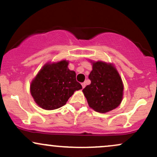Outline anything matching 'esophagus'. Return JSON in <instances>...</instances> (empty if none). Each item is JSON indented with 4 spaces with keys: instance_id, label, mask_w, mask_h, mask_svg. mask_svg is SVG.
I'll return each mask as SVG.
<instances>
[{
    "instance_id": "obj_1",
    "label": "esophagus",
    "mask_w": 157,
    "mask_h": 157,
    "mask_svg": "<svg viewBox=\"0 0 157 157\" xmlns=\"http://www.w3.org/2000/svg\"><path fill=\"white\" fill-rule=\"evenodd\" d=\"M86 82H82V89H84L85 87H86Z\"/></svg>"
}]
</instances>
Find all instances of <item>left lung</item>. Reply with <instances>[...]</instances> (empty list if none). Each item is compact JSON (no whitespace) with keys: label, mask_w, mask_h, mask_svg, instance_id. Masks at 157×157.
Returning <instances> with one entry per match:
<instances>
[{"label":"left lung","mask_w":157,"mask_h":157,"mask_svg":"<svg viewBox=\"0 0 157 157\" xmlns=\"http://www.w3.org/2000/svg\"><path fill=\"white\" fill-rule=\"evenodd\" d=\"M89 78L91 84L82 89L89 105L95 111L106 113L120 105L123 84L116 68L111 63L93 62Z\"/></svg>","instance_id":"left-lung-1"}]
</instances>
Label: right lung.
<instances>
[{
	"label": "right lung",
	"mask_w": 157,
	"mask_h": 157,
	"mask_svg": "<svg viewBox=\"0 0 157 157\" xmlns=\"http://www.w3.org/2000/svg\"><path fill=\"white\" fill-rule=\"evenodd\" d=\"M68 62L61 60L46 63L36 75L30 91L36 103L46 110H54L66 103L75 91L82 89L76 73L68 68Z\"/></svg>",
	"instance_id": "right-lung-1"
}]
</instances>
